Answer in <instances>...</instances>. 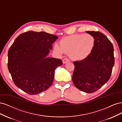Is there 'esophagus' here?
<instances>
[{"label": "esophagus", "mask_w": 122, "mask_h": 122, "mask_svg": "<svg viewBox=\"0 0 122 122\" xmlns=\"http://www.w3.org/2000/svg\"><path fill=\"white\" fill-rule=\"evenodd\" d=\"M69 61H70V60H69V59H68L67 58H65L63 59V60H62V62H63V64H66Z\"/></svg>", "instance_id": "1"}]
</instances>
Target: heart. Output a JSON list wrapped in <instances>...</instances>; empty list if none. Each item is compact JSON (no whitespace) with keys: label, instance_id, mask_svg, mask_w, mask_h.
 I'll return each instance as SVG.
<instances>
[{"label":"heart","instance_id":"heart-1","mask_svg":"<svg viewBox=\"0 0 122 122\" xmlns=\"http://www.w3.org/2000/svg\"><path fill=\"white\" fill-rule=\"evenodd\" d=\"M95 42L94 37L90 34H75L61 39L60 46L55 44L54 48L60 54H69L73 60L81 61L90 54Z\"/></svg>","mask_w":122,"mask_h":122}]
</instances>
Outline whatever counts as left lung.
<instances>
[{
  "mask_svg": "<svg viewBox=\"0 0 122 122\" xmlns=\"http://www.w3.org/2000/svg\"><path fill=\"white\" fill-rule=\"evenodd\" d=\"M95 38V45L90 54L84 60L74 61L72 76L78 89L92 93L100 89L110 79L114 64L113 47L102 32L87 31Z\"/></svg>",
  "mask_w": 122,
  "mask_h": 122,
  "instance_id": "obj_1",
  "label": "left lung"
}]
</instances>
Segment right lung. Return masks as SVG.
Segmentation results:
<instances>
[{
	"instance_id": "right-lung-1",
	"label": "right lung",
	"mask_w": 122,
	"mask_h": 122,
	"mask_svg": "<svg viewBox=\"0 0 122 122\" xmlns=\"http://www.w3.org/2000/svg\"><path fill=\"white\" fill-rule=\"evenodd\" d=\"M57 39L56 36L44 31H28L14 41L8 51V67L18 87L32 95L52 85L55 70L62 62L47 56Z\"/></svg>"
}]
</instances>
